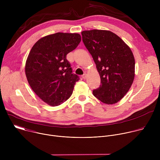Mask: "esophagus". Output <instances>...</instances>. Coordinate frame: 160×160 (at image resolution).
<instances>
[{
    "label": "esophagus",
    "mask_w": 160,
    "mask_h": 160,
    "mask_svg": "<svg viewBox=\"0 0 160 160\" xmlns=\"http://www.w3.org/2000/svg\"><path fill=\"white\" fill-rule=\"evenodd\" d=\"M86 77H87L86 73H84V74L82 76V78H83V79H85V78H86Z\"/></svg>",
    "instance_id": "esophagus-1"
}]
</instances>
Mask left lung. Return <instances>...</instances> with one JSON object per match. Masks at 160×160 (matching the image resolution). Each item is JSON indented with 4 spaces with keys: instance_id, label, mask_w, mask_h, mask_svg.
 Here are the masks:
<instances>
[{
    "instance_id": "left-lung-1",
    "label": "left lung",
    "mask_w": 160,
    "mask_h": 160,
    "mask_svg": "<svg viewBox=\"0 0 160 160\" xmlns=\"http://www.w3.org/2000/svg\"><path fill=\"white\" fill-rule=\"evenodd\" d=\"M82 35L101 77V84L93 90L94 96L105 104L118 102L127 94L134 79L135 59L132 51L110 31H83Z\"/></svg>"
}]
</instances>
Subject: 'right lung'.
<instances>
[{"label":"right lung","mask_w":160,"mask_h":160,"mask_svg":"<svg viewBox=\"0 0 160 160\" xmlns=\"http://www.w3.org/2000/svg\"><path fill=\"white\" fill-rule=\"evenodd\" d=\"M81 41L78 33H56L38 40L28 56L25 73L34 92L49 105L59 106L69 98L79 77L73 73L66 55Z\"/></svg>","instance_id":"add662e5"}]
</instances>
